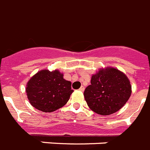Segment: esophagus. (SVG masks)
Instances as JSON below:
<instances>
[{
	"label": "esophagus",
	"mask_w": 150,
	"mask_h": 150,
	"mask_svg": "<svg viewBox=\"0 0 150 150\" xmlns=\"http://www.w3.org/2000/svg\"><path fill=\"white\" fill-rule=\"evenodd\" d=\"M84 89H85L84 86H81V87H80V88H79V90H80V91H82V92L84 91Z\"/></svg>",
	"instance_id": "34e87169"
}]
</instances>
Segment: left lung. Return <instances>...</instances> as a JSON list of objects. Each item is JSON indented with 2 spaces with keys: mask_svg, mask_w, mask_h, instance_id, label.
<instances>
[{
  "mask_svg": "<svg viewBox=\"0 0 150 150\" xmlns=\"http://www.w3.org/2000/svg\"><path fill=\"white\" fill-rule=\"evenodd\" d=\"M131 94L132 86L125 74L107 67L92 75L91 84L85 89L84 97L93 111L110 115L122 108Z\"/></svg>",
  "mask_w": 150,
  "mask_h": 150,
  "instance_id": "8db88e82",
  "label": "left lung"
}]
</instances>
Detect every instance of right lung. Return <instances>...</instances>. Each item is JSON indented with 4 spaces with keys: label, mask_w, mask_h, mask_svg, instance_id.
<instances>
[{
    "label": "right lung",
    "mask_w": 150,
    "mask_h": 150,
    "mask_svg": "<svg viewBox=\"0 0 150 150\" xmlns=\"http://www.w3.org/2000/svg\"><path fill=\"white\" fill-rule=\"evenodd\" d=\"M27 97L30 104L43 112H53L68 103L71 94V82L64 79L59 70L39 71L27 82Z\"/></svg>",
    "instance_id": "add662e5"
}]
</instances>
